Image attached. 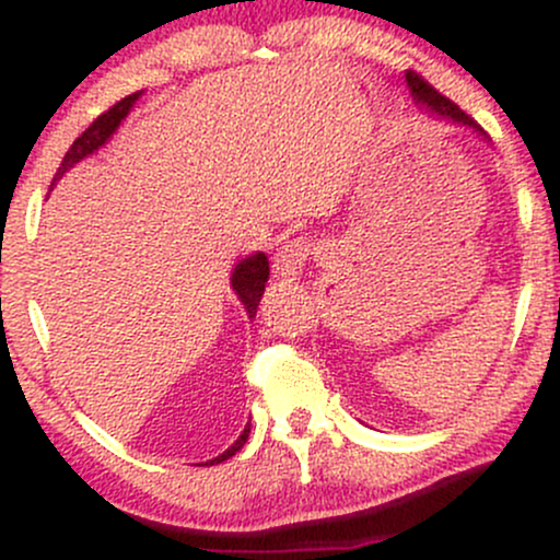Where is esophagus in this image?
<instances>
[{"label":"esophagus","instance_id":"1","mask_svg":"<svg viewBox=\"0 0 560 560\" xmlns=\"http://www.w3.org/2000/svg\"><path fill=\"white\" fill-rule=\"evenodd\" d=\"M316 253V242L307 240V236H294L281 244L273 255V273L276 276H284V279H292L302 271L311 255Z\"/></svg>","mask_w":560,"mask_h":560}]
</instances>
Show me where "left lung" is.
<instances>
[{"instance_id": "obj_1", "label": "left lung", "mask_w": 560, "mask_h": 560, "mask_svg": "<svg viewBox=\"0 0 560 560\" xmlns=\"http://www.w3.org/2000/svg\"><path fill=\"white\" fill-rule=\"evenodd\" d=\"M405 79H408V86H410V94H413V100L419 102V105L427 107L429 113H436L440 118L453 120V124H460V126H468V128H474V131L481 133V128L477 126V120H474L471 115H466L453 100H447L445 94L436 92L432 83L423 81L419 73L408 70V73H405Z\"/></svg>"}]
</instances>
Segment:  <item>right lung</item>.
<instances>
[{"instance_id": "add662e5", "label": "right lung", "mask_w": 560, "mask_h": 560, "mask_svg": "<svg viewBox=\"0 0 560 560\" xmlns=\"http://www.w3.org/2000/svg\"><path fill=\"white\" fill-rule=\"evenodd\" d=\"M137 100H139V92L137 94H128L120 102H115L110 110L102 113L100 118H96L94 124L89 126L86 131H83L81 137L73 141V144H70V150L66 152V158H62L60 168H57V173H55L52 186H55V182H60V178L66 176V173L73 168L75 163H81L83 158L92 155V152L100 150V147L113 137L115 128L120 126V120L126 118L128 110H131L133 102H137ZM266 281H268V258H266V253H255V255H249V258L240 260V262H236L234 273H231V289H234L236 298L242 300L244 311H247L249 318H255V313H258L260 298H262V292H266ZM247 436H249V423H247V427H244V432L240 434V440H236L234 445L226 450V453H221V455H218V458L210 460V466L221 464V460H229L231 455L240 453V450L244 447V442H247Z\"/></svg>"}]
</instances>
